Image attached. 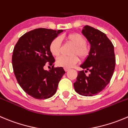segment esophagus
<instances>
[{"instance_id":"1","label":"esophagus","mask_w":128,"mask_h":128,"mask_svg":"<svg viewBox=\"0 0 128 128\" xmlns=\"http://www.w3.org/2000/svg\"><path fill=\"white\" fill-rule=\"evenodd\" d=\"M64 70H65V71H68V70H69V68H64Z\"/></svg>"}]
</instances>
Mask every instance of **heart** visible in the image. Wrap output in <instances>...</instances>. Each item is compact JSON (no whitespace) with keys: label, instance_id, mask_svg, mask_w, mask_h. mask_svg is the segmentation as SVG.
<instances>
[{"label":"heart","instance_id":"obj_1","mask_svg":"<svg viewBox=\"0 0 128 128\" xmlns=\"http://www.w3.org/2000/svg\"><path fill=\"white\" fill-rule=\"evenodd\" d=\"M66 39L74 45L72 56H60L57 59L56 63L58 66L64 68H72L78 62V58L84 59L88 56L89 48L86 44V39L79 33H71L66 36ZM61 47V39L59 38L53 39L49 44V50L54 56H58L60 54Z\"/></svg>","mask_w":128,"mask_h":128}]
</instances>
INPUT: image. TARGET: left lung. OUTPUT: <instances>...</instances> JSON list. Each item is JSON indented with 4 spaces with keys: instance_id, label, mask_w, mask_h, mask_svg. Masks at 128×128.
Segmentation results:
<instances>
[{
    "instance_id": "1",
    "label": "left lung",
    "mask_w": 128,
    "mask_h": 128,
    "mask_svg": "<svg viewBox=\"0 0 128 128\" xmlns=\"http://www.w3.org/2000/svg\"><path fill=\"white\" fill-rule=\"evenodd\" d=\"M83 35L90 44L89 55L80 66L86 70L78 72L74 89L80 95L92 96L109 84L116 65L114 46L104 33L89 26H84ZM89 70L90 74L85 75Z\"/></svg>"
}]
</instances>
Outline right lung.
Here are the masks:
<instances>
[{
    "label": "right lung",
    "mask_w": 128,
    "mask_h": 128,
    "mask_svg": "<svg viewBox=\"0 0 128 128\" xmlns=\"http://www.w3.org/2000/svg\"><path fill=\"white\" fill-rule=\"evenodd\" d=\"M62 32V29L36 28L24 34L15 46L12 59L15 76L22 89L34 98L52 97L66 73L63 68H54V65L49 71L44 69L47 62L54 64L49 44Z\"/></svg>",
    "instance_id": "obj_1"
}]
</instances>
